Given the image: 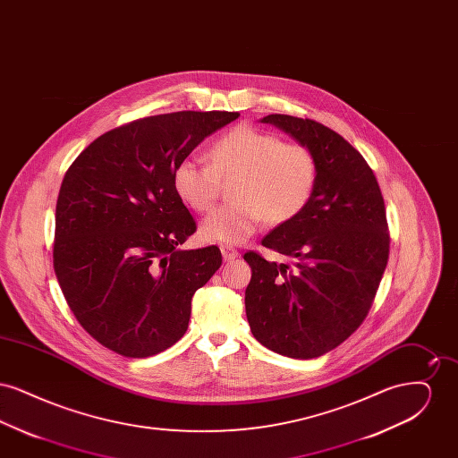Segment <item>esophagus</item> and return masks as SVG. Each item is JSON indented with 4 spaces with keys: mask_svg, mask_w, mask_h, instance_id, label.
I'll use <instances>...</instances> for the list:
<instances>
[{
    "mask_svg": "<svg viewBox=\"0 0 458 458\" xmlns=\"http://www.w3.org/2000/svg\"><path fill=\"white\" fill-rule=\"evenodd\" d=\"M221 254H223L225 261H233L239 258V252L230 245H221Z\"/></svg>",
    "mask_w": 458,
    "mask_h": 458,
    "instance_id": "esophagus-1",
    "label": "esophagus"
}]
</instances>
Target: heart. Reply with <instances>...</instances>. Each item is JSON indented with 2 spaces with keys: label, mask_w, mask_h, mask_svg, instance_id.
Instances as JSON below:
<instances>
[{
  "label": "heart",
  "mask_w": 458,
  "mask_h": 458,
  "mask_svg": "<svg viewBox=\"0 0 458 458\" xmlns=\"http://www.w3.org/2000/svg\"><path fill=\"white\" fill-rule=\"evenodd\" d=\"M232 202L215 209L199 228L200 239L240 243L269 225L297 218L318 183L314 153L299 142H284L271 131L240 125L209 149V165L185 157L174 165L172 185L178 199L206 213L218 199L221 182L232 180Z\"/></svg>",
  "instance_id": "heart-1"
}]
</instances>
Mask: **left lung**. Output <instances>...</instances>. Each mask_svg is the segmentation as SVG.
I'll use <instances>...</instances> for the list:
<instances>
[{"label":"left lung","mask_w":458,"mask_h":458,"mask_svg":"<svg viewBox=\"0 0 458 458\" xmlns=\"http://www.w3.org/2000/svg\"><path fill=\"white\" fill-rule=\"evenodd\" d=\"M307 146L318 183L304 211L269 232L262 245L290 264L249 250L245 312L256 340L292 359H314L362 325L383 278L390 233L385 200L369 165L335 131L309 118L267 114Z\"/></svg>","instance_id":"8db88e82"}]
</instances>
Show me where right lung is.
I'll return each mask as SVG.
<instances>
[{
    "label": "right lung",
    "mask_w": 458,
    "mask_h": 458,
    "mask_svg": "<svg viewBox=\"0 0 458 458\" xmlns=\"http://www.w3.org/2000/svg\"><path fill=\"white\" fill-rule=\"evenodd\" d=\"M235 111L148 116L98 137L70 165L53 264L81 327L106 349L151 357L187 331L191 302L221 266L216 245L182 250L196 221L174 194V165Z\"/></svg>",
    "instance_id": "obj_1"
}]
</instances>
